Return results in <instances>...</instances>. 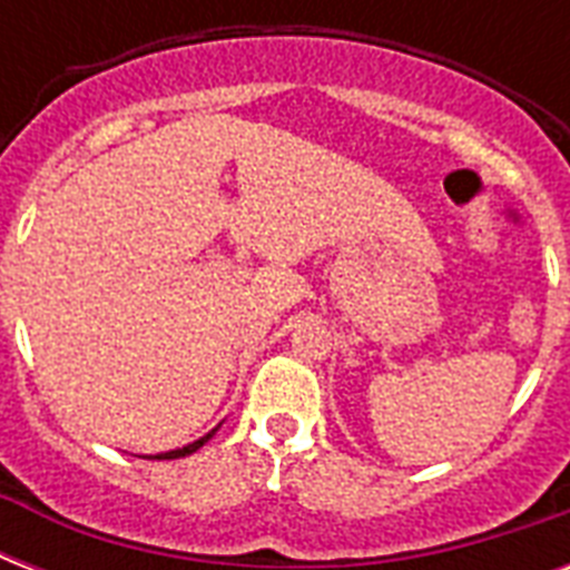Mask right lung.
<instances>
[{"mask_svg":"<svg viewBox=\"0 0 570 570\" xmlns=\"http://www.w3.org/2000/svg\"><path fill=\"white\" fill-rule=\"evenodd\" d=\"M215 434V429L209 434H204V438H200V441H195V443H189V446H183V450H171V452H163V455H154L156 461H165V459H183V455H191V452L195 450H200V446H204L206 441H209V438H213Z\"/></svg>","mask_w":570,"mask_h":570,"instance_id":"obj_1","label":"right lung"}]
</instances>
